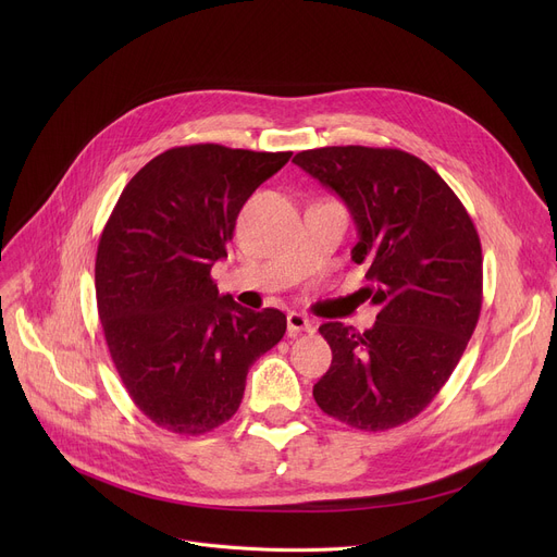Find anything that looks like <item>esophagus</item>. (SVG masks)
I'll return each mask as SVG.
<instances>
[{
	"label": "esophagus",
	"instance_id": "obj_1",
	"mask_svg": "<svg viewBox=\"0 0 557 557\" xmlns=\"http://www.w3.org/2000/svg\"><path fill=\"white\" fill-rule=\"evenodd\" d=\"M286 327H288V336H298L302 332H307V334L315 332L313 320H309L305 313H298V311H290L286 315Z\"/></svg>",
	"mask_w": 557,
	"mask_h": 557
}]
</instances>
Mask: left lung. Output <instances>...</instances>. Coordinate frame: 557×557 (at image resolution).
Here are the masks:
<instances>
[{
    "label": "left lung",
    "instance_id": "1",
    "mask_svg": "<svg viewBox=\"0 0 557 557\" xmlns=\"http://www.w3.org/2000/svg\"><path fill=\"white\" fill-rule=\"evenodd\" d=\"M294 162L352 214L366 267L359 294L379 307L372 330L320 325L332 366L313 386L323 411L361 431L420 416L447 384L479 323V232L451 187L399 149L325 146Z\"/></svg>",
    "mask_w": 557,
    "mask_h": 557
}]
</instances>
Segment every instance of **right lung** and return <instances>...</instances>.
<instances>
[{
	"instance_id": "obj_1",
	"label": "right lung",
	"mask_w": 557,
	"mask_h": 557,
	"mask_svg": "<svg viewBox=\"0 0 557 557\" xmlns=\"http://www.w3.org/2000/svg\"><path fill=\"white\" fill-rule=\"evenodd\" d=\"M288 158L175 146L133 175L101 232L95 284L110 357L135 406L166 431L227 422L250 366L286 332L280 309L219 296L210 273L244 202Z\"/></svg>"
}]
</instances>
